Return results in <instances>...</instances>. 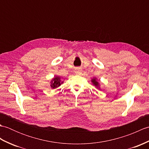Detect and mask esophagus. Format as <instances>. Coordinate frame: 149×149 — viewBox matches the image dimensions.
<instances>
[{
	"label": "esophagus",
	"mask_w": 149,
	"mask_h": 149,
	"mask_svg": "<svg viewBox=\"0 0 149 149\" xmlns=\"http://www.w3.org/2000/svg\"><path fill=\"white\" fill-rule=\"evenodd\" d=\"M74 72L76 74H81L82 72V69L81 68H76L75 69Z\"/></svg>",
	"instance_id": "esophagus-1"
}]
</instances>
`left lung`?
Returning a JSON list of instances; mask_svg holds the SVG:
<instances>
[{
	"mask_svg": "<svg viewBox=\"0 0 149 149\" xmlns=\"http://www.w3.org/2000/svg\"><path fill=\"white\" fill-rule=\"evenodd\" d=\"M91 82H92L93 85H95V86H97V88L99 87V83H98V82L97 81V79H96V78L92 79H91Z\"/></svg>",
	"mask_w": 149,
	"mask_h": 149,
	"instance_id": "obj_1",
	"label": "left lung"
}]
</instances>
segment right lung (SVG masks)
I'll return each instance as SVG.
<instances>
[{
    "label": "right lung",
    "instance_id": "obj_1",
    "mask_svg": "<svg viewBox=\"0 0 149 149\" xmlns=\"http://www.w3.org/2000/svg\"><path fill=\"white\" fill-rule=\"evenodd\" d=\"M63 82L61 81L59 77H55L51 81V88L53 89H55L56 88H58L59 86H61V84H62Z\"/></svg>",
    "mask_w": 149,
    "mask_h": 149
}]
</instances>
